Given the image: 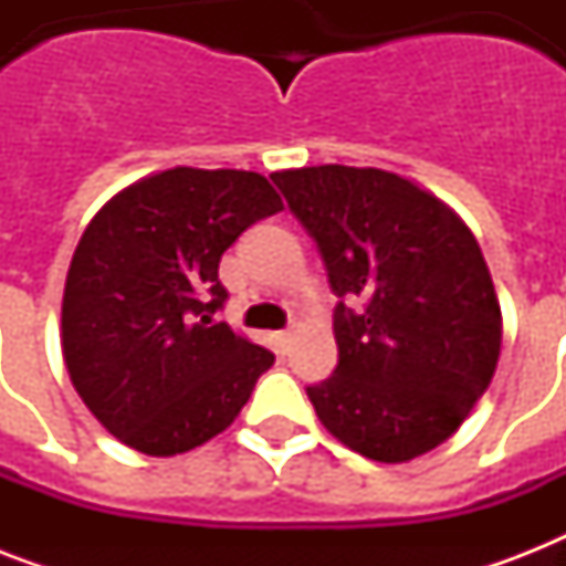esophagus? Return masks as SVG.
Returning a JSON list of instances; mask_svg holds the SVG:
<instances>
[{
    "label": "esophagus",
    "mask_w": 566,
    "mask_h": 566,
    "mask_svg": "<svg viewBox=\"0 0 566 566\" xmlns=\"http://www.w3.org/2000/svg\"><path fill=\"white\" fill-rule=\"evenodd\" d=\"M293 344V328H284V332H279L275 335V346H279V353H287Z\"/></svg>",
    "instance_id": "obj_1"
}]
</instances>
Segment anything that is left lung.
<instances>
[{"instance_id": "1", "label": "left lung", "mask_w": 566, "mask_h": 566, "mask_svg": "<svg viewBox=\"0 0 566 566\" xmlns=\"http://www.w3.org/2000/svg\"><path fill=\"white\" fill-rule=\"evenodd\" d=\"M337 296V370L308 387L328 434L381 464L449 440L488 390L502 311L479 240L443 199L376 167L273 172Z\"/></svg>"}]
</instances>
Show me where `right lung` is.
I'll list each match as a JSON object with an SVG mask.
<instances>
[{
	"label": "right lung",
	"mask_w": 566,
	"mask_h": 566,
	"mask_svg": "<svg viewBox=\"0 0 566 566\" xmlns=\"http://www.w3.org/2000/svg\"><path fill=\"white\" fill-rule=\"evenodd\" d=\"M261 172L172 167L117 190L66 270L61 353L75 394L126 447L170 458L226 431L273 353L213 323L217 266L282 211Z\"/></svg>",
	"instance_id": "1"
}]
</instances>
